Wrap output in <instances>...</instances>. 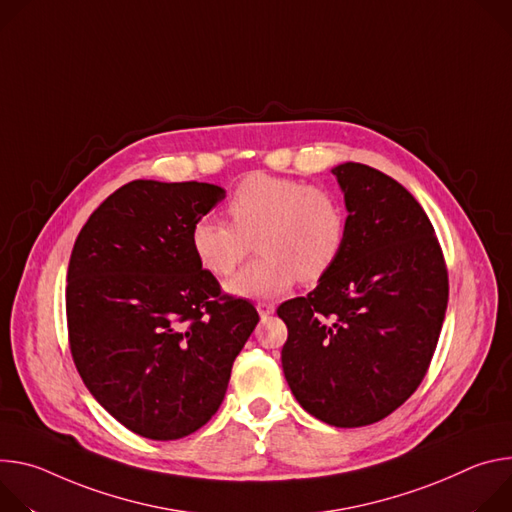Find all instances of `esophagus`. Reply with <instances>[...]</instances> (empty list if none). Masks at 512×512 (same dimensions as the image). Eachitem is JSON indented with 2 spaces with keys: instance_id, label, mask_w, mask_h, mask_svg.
<instances>
[{
  "instance_id": "34e87169",
  "label": "esophagus",
  "mask_w": 512,
  "mask_h": 512,
  "mask_svg": "<svg viewBox=\"0 0 512 512\" xmlns=\"http://www.w3.org/2000/svg\"><path fill=\"white\" fill-rule=\"evenodd\" d=\"M256 307H258V313H260L262 319H264V317H270V315L276 311L274 303H264V301H262V303H258Z\"/></svg>"
}]
</instances>
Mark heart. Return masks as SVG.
Masks as SVG:
<instances>
[{
  "label": "heart",
  "instance_id": "1",
  "mask_svg": "<svg viewBox=\"0 0 512 512\" xmlns=\"http://www.w3.org/2000/svg\"><path fill=\"white\" fill-rule=\"evenodd\" d=\"M230 223L201 217L191 227V250L215 278H227L256 240L262 254L230 282L238 297H278L295 280L323 278L342 256L348 240V213L335 191L299 179L254 173L225 205Z\"/></svg>",
  "mask_w": 512,
  "mask_h": 512
}]
</instances>
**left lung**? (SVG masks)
<instances>
[{
	"instance_id": "left-lung-1",
	"label": "left lung",
	"mask_w": 512,
	"mask_h": 512,
	"mask_svg": "<svg viewBox=\"0 0 512 512\" xmlns=\"http://www.w3.org/2000/svg\"><path fill=\"white\" fill-rule=\"evenodd\" d=\"M348 240L307 297L276 313L289 327L282 370L299 405L333 427L372 425L423 382L445 319L449 278L417 199L380 170L333 168Z\"/></svg>"
}]
</instances>
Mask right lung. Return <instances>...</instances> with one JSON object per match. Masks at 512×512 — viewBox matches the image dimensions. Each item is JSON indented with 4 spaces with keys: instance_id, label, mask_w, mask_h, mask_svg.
Wrapping results in <instances>:
<instances>
[{
    "instance_id": "right-lung-1",
    "label": "right lung",
    "mask_w": 512,
    "mask_h": 512,
    "mask_svg": "<svg viewBox=\"0 0 512 512\" xmlns=\"http://www.w3.org/2000/svg\"><path fill=\"white\" fill-rule=\"evenodd\" d=\"M223 195L197 181H132L91 213L73 246V362L97 403L148 439L187 437L217 413L260 321L191 250L193 223Z\"/></svg>"
}]
</instances>
